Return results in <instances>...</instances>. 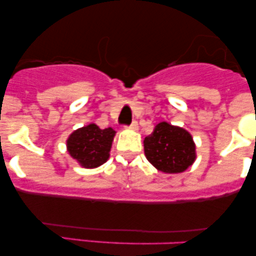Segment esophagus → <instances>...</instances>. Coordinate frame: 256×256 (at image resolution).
<instances>
[{
    "label": "esophagus",
    "instance_id": "obj_1",
    "mask_svg": "<svg viewBox=\"0 0 256 256\" xmlns=\"http://www.w3.org/2000/svg\"><path fill=\"white\" fill-rule=\"evenodd\" d=\"M128 128H130V130H134V131L138 130V122H132L131 124L128 126Z\"/></svg>",
    "mask_w": 256,
    "mask_h": 256
}]
</instances>
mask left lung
Instances as JSON below:
<instances>
[{
    "label": "left lung",
    "mask_w": 256,
    "mask_h": 256,
    "mask_svg": "<svg viewBox=\"0 0 256 256\" xmlns=\"http://www.w3.org/2000/svg\"><path fill=\"white\" fill-rule=\"evenodd\" d=\"M144 154L158 171L180 173L195 161L196 146L186 130L162 122L144 138Z\"/></svg>",
    "instance_id": "1"
}]
</instances>
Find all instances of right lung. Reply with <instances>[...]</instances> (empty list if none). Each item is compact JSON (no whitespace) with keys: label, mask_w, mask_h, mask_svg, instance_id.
Returning a JSON list of instances; mask_svg holds the SVG:
<instances>
[{"label":"right lung","mask_w":256,"mask_h":256,"mask_svg":"<svg viewBox=\"0 0 256 256\" xmlns=\"http://www.w3.org/2000/svg\"><path fill=\"white\" fill-rule=\"evenodd\" d=\"M114 136L116 131L112 128L102 130L98 125L89 124L70 134L67 150L80 166L95 168L104 164L110 158Z\"/></svg>","instance_id":"obj_1"}]
</instances>
